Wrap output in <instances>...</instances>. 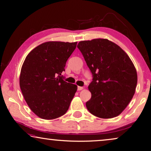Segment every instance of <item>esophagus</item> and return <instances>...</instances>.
<instances>
[{
    "mask_svg": "<svg viewBox=\"0 0 151 151\" xmlns=\"http://www.w3.org/2000/svg\"><path fill=\"white\" fill-rule=\"evenodd\" d=\"M83 88V87H80V86H78V87H77V90L78 91H81V90H82Z\"/></svg>",
    "mask_w": 151,
    "mask_h": 151,
    "instance_id": "esophagus-1",
    "label": "esophagus"
}]
</instances>
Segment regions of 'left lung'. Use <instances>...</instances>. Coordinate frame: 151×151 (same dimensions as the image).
Instances as JSON below:
<instances>
[{"mask_svg": "<svg viewBox=\"0 0 151 151\" xmlns=\"http://www.w3.org/2000/svg\"><path fill=\"white\" fill-rule=\"evenodd\" d=\"M77 47L93 75L87 109L101 118L117 116L131 101L137 85V73L131 60L107 39L81 41Z\"/></svg>", "mask_w": 151, "mask_h": 151, "instance_id": "1", "label": "left lung"}]
</instances>
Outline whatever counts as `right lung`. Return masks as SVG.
<instances>
[{"label": "right lung", "mask_w": 151, "mask_h": 151, "mask_svg": "<svg viewBox=\"0 0 151 151\" xmlns=\"http://www.w3.org/2000/svg\"><path fill=\"white\" fill-rule=\"evenodd\" d=\"M77 42H47L27 55L20 75V87L33 113L45 120L64 115L77 90L61 75Z\"/></svg>", "instance_id": "right-lung-1"}]
</instances>
